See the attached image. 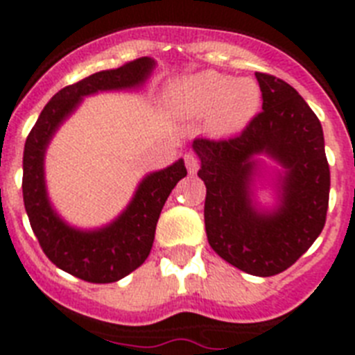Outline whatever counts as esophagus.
<instances>
[{
  "label": "esophagus",
  "instance_id": "1",
  "mask_svg": "<svg viewBox=\"0 0 355 355\" xmlns=\"http://www.w3.org/2000/svg\"><path fill=\"white\" fill-rule=\"evenodd\" d=\"M184 163H187L188 172H190V174H196L197 168H199V162H197L196 156L190 155V153H188V155H184Z\"/></svg>",
  "mask_w": 355,
  "mask_h": 355
}]
</instances>
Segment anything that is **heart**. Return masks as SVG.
Instances as JSON below:
<instances>
[{
  "instance_id": "1",
  "label": "heart",
  "mask_w": 355,
  "mask_h": 355,
  "mask_svg": "<svg viewBox=\"0 0 355 355\" xmlns=\"http://www.w3.org/2000/svg\"><path fill=\"white\" fill-rule=\"evenodd\" d=\"M167 105L188 117L209 115V128L216 135H236L258 115L261 90L247 78L234 80L206 71L174 81L167 90Z\"/></svg>"
}]
</instances>
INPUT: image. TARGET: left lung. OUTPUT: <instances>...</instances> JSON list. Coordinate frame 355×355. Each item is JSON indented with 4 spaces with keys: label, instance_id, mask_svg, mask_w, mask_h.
Returning <instances> with one entry per match:
<instances>
[{
    "label": "left lung",
    "instance_id": "8db88e82",
    "mask_svg": "<svg viewBox=\"0 0 355 355\" xmlns=\"http://www.w3.org/2000/svg\"><path fill=\"white\" fill-rule=\"evenodd\" d=\"M263 112L229 140L196 139L197 172L206 184L205 224L211 249L240 270L270 277L290 268L325 225L331 172L324 131L299 92L279 78L256 72ZM259 155L279 163L278 205L261 209L255 181Z\"/></svg>",
    "mask_w": 355,
    "mask_h": 355
}]
</instances>
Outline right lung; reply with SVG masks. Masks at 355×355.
<instances>
[{"instance_id": "add662e5", "label": "right lung", "mask_w": 355, "mask_h": 355, "mask_svg": "<svg viewBox=\"0 0 355 355\" xmlns=\"http://www.w3.org/2000/svg\"><path fill=\"white\" fill-rule=\"evenodd\" d=\"M155 67L153 58L142 56L119 69L96 72L69 85L44 106L24 144L23 199L31 229L44 254L58 268L89 283H115L146 261L163 205L178 181L187 175V167L180 158L167 168L150 172L140 181L130 205L115 220L97 229H80L67 224L49 200L44 174L46 150L83 97L142 89Z\"/></svg>"}]
</instances>
